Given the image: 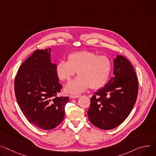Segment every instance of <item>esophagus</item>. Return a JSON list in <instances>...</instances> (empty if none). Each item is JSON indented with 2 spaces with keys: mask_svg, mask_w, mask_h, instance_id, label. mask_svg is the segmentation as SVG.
Listing matches in <instances>:
<instances>
[{
  "mask_svg": "<svg viewBox=\"0 0 156 156\" xmlns=\"http://www.w3.org/2000/svg\"><path fill=\"white\" fill-rule=\"evenodd\" d=\"M69 97L71 98H78L80 97V95H73V94H72V95L69 96Z\"/></svg>",
  "mask_w": 156,
  "mask_h": 156,
  "instance_id": "esophagus-1",
  "label": "esophagus"
}]
</instances>
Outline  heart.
Segmentation results:
<instances>
[{
  "label": "heart",
  "mask_w": 156,
  "mask_h": 156,
  "mask_svg": "<svg viewBox=\"0 0 156 156\" xmlns=\"http://www.w3.org/2000/svg\"><path fill=\"white\" fill-rule=\"evenodd\" d=\"M112 70V63L106 56L98 55L90 51L73 52L67 56L66 62H59L55 66V74L62 81H69L77 72L78 76L69 82L66 91L80 93L89 87L93 90L103 87Z\"/></svg>",
  "instance_id": "b5f03b06"
}]
</instances>
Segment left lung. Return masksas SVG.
Segmentation results:
<instances>
[{
    "mask_svg": "<svg viewBox=\"0 0 156 156\" xmlns=\"http://www.w3.org/2000/svg\"><path fill=\"white\" fill-rule=\"evenodd\" d=\"M114 75L90 100V122L103 130L115 128L130 114L138 93V81L131 63L122 55L114 60Z\"/></svg>",
    "mask_w": 156,
    "mask_h": 156,
    "instance_id": "8db88e82",
    "label": "left lung"
}]
</instances>
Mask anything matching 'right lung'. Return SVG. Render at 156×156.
Listing matches in <instances>:
<instances>
[{
	"mask_svg": "<svg viewBox=\"0 0 156 156\" xmlns=\"http://www.w3.org/2000/svg\"><path fill=\"white\" fill-rule=\"evenodd\" d=\"M51 48L37 50L19 67L14 81L18 105L27 120L44 130L63 121L68 96H60L62 86L50 62Z\"/></svg>",
	"mask_w": 156,
	"mask_h": 156,
	"instance_id": "1",
	"label": "right lung"
}]
</instances>
